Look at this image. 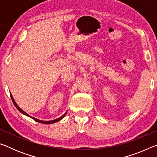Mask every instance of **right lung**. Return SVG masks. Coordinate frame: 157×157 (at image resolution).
<instances>
[{
	"label": "right lung",
	"instance_id": "add662e5",
	"mask_svg": "<svg viewBox=\"0 0 157 157\" xmlns=\"http://www.w3.org/2000/svg\"><path fill=\"white\" fill-rule=\"evenodd\" d=\"M10 96H11V98H12V102H13V103H14V106L16 107H17V109L20 111L21 113H22L23 114H24V115H25V116H29V117H30L31 118H33V120H34L35 121H36V122H38V123H43V124H52V123H56V122H57V121H59L60 120H62V119L63 118V117L65 116V115H66V113L65 114H63V115L62 116H61L60 118H57V119H55V120H53V121H40V120H38V119H36V118H33V117H31V116H30L28 115V114L27 113H25V111H23L22 109H21L18 107V106L16 104V102H15V101H14V98H12V95L10 94Z\"/></svg>",
	"mask_w": 157,
	"mask_h": 157
}]
</instances>
